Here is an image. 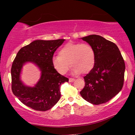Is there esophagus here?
I'll use <instances>...</instances> for the list:
<instances>
[{"label":"esophagus","instance_id":"obj_1","mask_svg":"<svg viewBox=\"0 0 135 135\" xmlns=\"http://www.w3.org/2000/svg\"><path fill=\"white\" fill-rule=\"evenodd\" d=\"M74 80H75L74 79H73V78L69 79V82H70V83H72V82H73Z\"/></svg>","mask_w":135,"mask_h":135}]
</instances>
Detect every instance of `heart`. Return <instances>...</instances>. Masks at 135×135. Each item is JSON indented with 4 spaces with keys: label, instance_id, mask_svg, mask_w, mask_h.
<instances>
[{
    "label": "heart",
    "instance_id": "obj_1",
    "mask_svg": "<svg viewBox=\"0 0 135 135\" xmlns=\"http://www.w3.org/2000/svg\"><path fill=\"white\" fill-rule=\"evenodd\" d=\"M95 62L94 48L88 43H67L52 60L54 69L61 75L67 74L71 65L74 74H87L93 69Z\"/></svg>",
    "mask_w": 135,
    "mask_h": 135
}]
</instances>
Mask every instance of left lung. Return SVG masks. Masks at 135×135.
Instances as JSON below:
<instances>
[{"label":"left lung","instance_id":"8db88e82","mask_svg":"<svg viewBox=\"0 0 135 135\" xmlns=\"http://www.w3.org/2000/svg\"><path fill=\"white\" fill-rule=\"evenodd\" d=\"M81 38L94 48L96 62L93 69L84 77L85 86L80 93L92 104L105 103L123 88L124 59L117 46L102 36L92 35Z\"/></svg>","mask_w":135,"mask_h":135}]
</instances>
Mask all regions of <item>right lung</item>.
<instances>
[{
  "instance_id": "obj_1",
  "label": "right lung",
  "mask_w": 135,
  "mask_h": 135,
  "mask_svg": "<svg viewBox=\"0 0 135 135\" xmlns=\"http://www.w3.org/2000/svg\"><path fill=\"white\" fill-rule=\"evenodd\" d=\"M65 39L37 40L24 46L17 54L11 68L12 90L22 104L37 111H45L54 107L60 99L61 86L68 79L54 69L52 60L54 52ZM27 62L37 65L41 71L40 80L35 86H26L20 76Z\"/></svg>"
}]
</instances>
